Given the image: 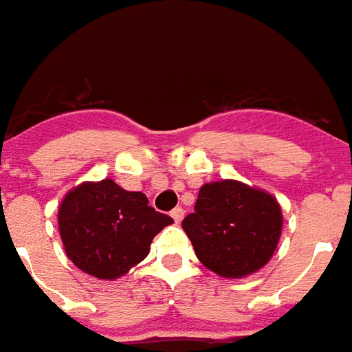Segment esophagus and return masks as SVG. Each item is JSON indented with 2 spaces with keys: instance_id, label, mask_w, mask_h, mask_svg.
I'll return each instance as SVG.
<instances>
[{
  "instance_id": "34e87169",
  "label": "esophagus",
  "mask_w": 352,
  "mask_h": 352,
  "mask_svg": "<svg viewBox=\"0 0 352 352\" xmlns=\"http://www.w3.org/2000/svg\"><path fill=\"white\" fill-rule=\"evenodd\" d=\"M170 216L174 218V221H176V223H180L182 218H184V208H182V206H176V208L170 212Z\"/></svg>"
}]
</instances>
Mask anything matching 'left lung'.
Segmentation results:
<instances>
[{"instance_id":"left-lung-1","label":"left lung","mask_w":352,"mask_h":352,"mask_svg":"<svg viewBox=\"0 0 352 352\" xmlns=\"http://www.w3.org/2000/svg\"><path fill=\"white\" fill-rule=\"evenodd\" d=\"M182 228L204 267L226 278H243L275 254L283 210L267 191L236 180L210 182L199 189L195 212L184 218Z\"/></svg>"}]
</instances>
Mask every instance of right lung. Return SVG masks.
Wrapping results in <instances>:
<instances>
[{"label":"right lung","mask_w":352,"mask_h":352,"mask_svg":"<svg viewBox=\"0 0 352 352\" xmlns=\"http://www.w3.org/2000/svg\"><path fill=\"white\" fill-rule=\"evenodd\" d=\"M142 191L116 182H83L62 199L58 229L69 260L87 275L113 280L149 254L153 236L172 223Z\"/></svg>","instance_id":"1"}]
</instances>
